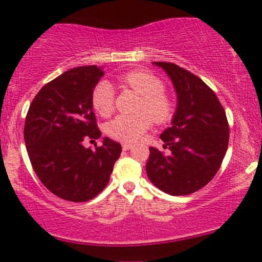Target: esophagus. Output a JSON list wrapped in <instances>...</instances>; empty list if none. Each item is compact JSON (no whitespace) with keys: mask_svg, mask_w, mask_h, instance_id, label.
I'll return each mask as SVG.
<instances>
[{"mask_svg":"<svg viewBox=\"0 0 262 262\" xmlns=\"http://www.w3.org/2000/svg\"><path fill=\"white\" fill-rule=\"evenodd\" d=\"M131 147H132V145H131V144H122V149L125 150V151L130 150Z\"/></svg>","mask_w":262,"mask_h":262,"instance_id":"1","label":"esophagus"}]
</instances>
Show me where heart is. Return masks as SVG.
<instances>
[{"instance_id":"b5f03b06","label":"heart","mask_w":262,"mask_h":262,"mask_svg":"<svg viewBox=\"0 0 262 262\" xmlns=\"http://www.w3.org/2000/svg\"><path fill=\"white\" fill-rule=\"evenodd\" d=\"M121 82L142 96L136 115H118L110 121L106 132L110 137L123 142H135L152 125L171 118L174 104L164 94V83L146 71H131L121 75ZM115 103V90L108 80H101L92 91V106L101 116H110Z\"/></svg>"}]
</instances>
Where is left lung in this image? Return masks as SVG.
Wrapping results in <instances>:
<instances>
[{"label": "left lung", "mask_w": 262, "mask_h": 262, "mask_svg": "<svg viewBox=\"0 0 262 262\" xmlns=\"http://www.w3.org/2000/svg\"><path fill=\"white\" fill-rule=\"evenodd\" d=\"M165 71L177 92L171 126L160 135L165 155L150 147L146 174L170 195H187L208 184L226 155L230 127L222 104L201 78L177 64L154 61Z\"/></svg>", "instance_id": "1"}]
</instances>
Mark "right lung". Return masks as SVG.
Listing matches in <instances>:
<instances>
[{"instance_id":"right-lung-1","label":"right lung","mask_w":262,"mask_h":262,"mask_svg":"<svg viewBox=\"0 0 262 262\" xmlns=\"http://www.w3.org/2000/svg\"><path fill=\"white\" fill-rule=\"evenodd\" d=\"M101 67H77L45 84L32 99L24 137L32 169L56 196L87 202L108 184L122 147L104 137L102 146H83L97 140L92 91L103 77Z\"/></svg>"}]
</instances>
